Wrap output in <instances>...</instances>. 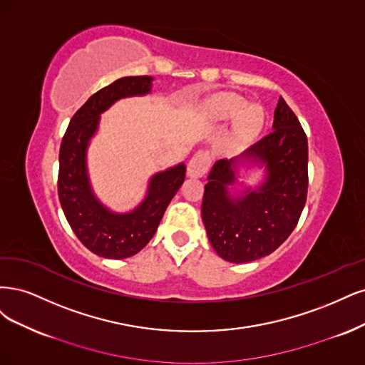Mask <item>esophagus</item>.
<instances>
[{"mask_svg": "<svg viewBox=\"0 0 365 365\" xmlns=\"http://www.w3.org/2000/svg\"><path fill=\"white\" fill-rule=\"evenodd\" d=\"M210 163H212V159H210L209 153L198 151L190 160V163H187V174H190L191 178H203L209 171Z\"/></svg>", "mask_w": 365, "mask_h": 365, "instance_id": "34e87169", "label": "esophagus"}]
</instances>
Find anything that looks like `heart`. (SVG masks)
<instances>
[{
  "label": "heart",
  "mask_w": 365,
  "mask_h": 365,
  "mask_svg": "<svg viewBox=\"0 0 365 365\" xmlns=\"http://www.w3.org/2000/svg\"><path fill=\"white\" fill-rule=\"evenodd\" d=\"M245 100L238 97V96H226L222 97L218 103H217V113L222 118H232V116H237L239 112L240 118H238V132L242 136H255L257 132L261 130V127L264 124V110L261 106H247L245 107ZM245 110L242 111V109Z\"/></svg>",
  "instance_id": "b5f03b06"
}]
</instances>
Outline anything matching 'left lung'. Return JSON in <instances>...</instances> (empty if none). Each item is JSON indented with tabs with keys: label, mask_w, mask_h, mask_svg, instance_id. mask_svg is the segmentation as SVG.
Listing matches in <instances>:
<instances>
[{
	"label": "left lung",
	"mask_w": 365,
	"mask_h": 365,
	"mask_svg": "<svg viewBox=\"0 0 365 365\" xmlns=\"http://www.w3.org/2000/svg\"><path fill=\"white\" fill-rule=\"evenodd\" d=\"M247 158L266 167V179L238 197L227 186L234 167ZM205 185L202 218L214 250L242 264L273 253L297 226L308 195V138L289 106L279 98L273 130L241 156L214 163Z\"/></svg>",
	"instance_id": "obj_1"
}]
</instances>
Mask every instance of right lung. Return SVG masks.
Returning <instances> with one entry per match:
<instances>
[{
	"instance_id": "right-lung-1",
	"label": "right lung",
	"mask_w": 365,
	"mask_h": 365,
	"mask_svg": "<svg viewBox=\"0 0 365 365\" xmlns=\"http://www.w3.org/2000/svg\"><path fill=\"white\" fill-rule=\"evenodd\" d=\"M151 81L148 76L123 77L93 93L69 121L58 153L57 192L63 214L81 244L108 259H124L144 249L185 180L183 163L155 174L143 203L125 214L103 206L91 187L86 151L100 115L121 98L145 96Z\"/></svg>"
}]
</instances>
